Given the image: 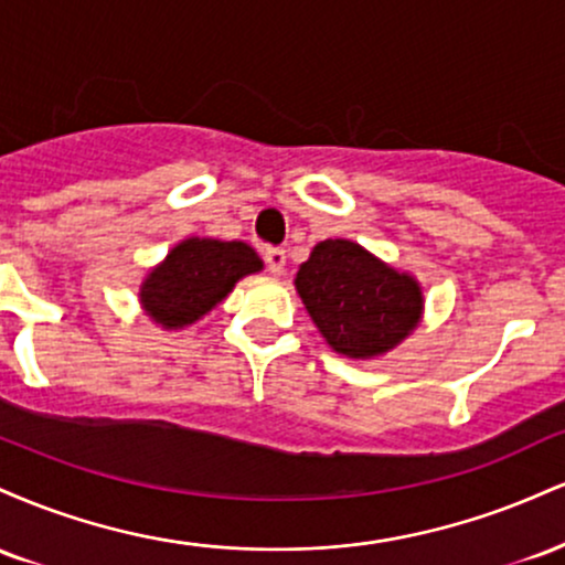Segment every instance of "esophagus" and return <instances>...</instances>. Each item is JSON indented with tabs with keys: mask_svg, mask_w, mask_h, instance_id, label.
I'll return each mask as SVG.
<instances>
[{
	"mask_svg": "<svg viewBox=\"0 0 565 565\" xmlns=\"http://www.w3.org/2000/svg\"><path fill=\"white\" fill-rule=\"evenodd\" d=\"M265 265L274 276H281L287 268V252L284 249H265Z\"/></svg>",
	"mask_w": 565,
	"mask_h": 565,
	"instance_id": "obj_1",
	"label": "esophagus"
}]
</instances>
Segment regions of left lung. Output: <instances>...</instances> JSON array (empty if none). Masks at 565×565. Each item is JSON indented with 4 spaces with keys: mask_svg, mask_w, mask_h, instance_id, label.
<instances>
[{
    "mask_svg": "<svg viewBox=\"0 0 565 565\" xmlns=\"http://www.w3.org/2000/svg\"><path fill=\"white\" fill-rule=\"evenodd\" d=\"M295 289L327 345L355 361L391 353L425 313L423 284L350 238L316 244Z\"/></svg>",
    "mask_w": 565,
    "mask_h": 565,
    "instance_id": "8db88e82",
    "label": "left lung"
}]
</instances>
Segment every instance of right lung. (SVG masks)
<instances>
[{"label": "right lung", "instance_id": "right-lung-1", "mask_svg": "<svg viewBox=\"0 0 565 565\" xmlns=\"http://www.w3.org/2000/svg\"><path fill=\"white\" fill-rule=\"evenodd\" d=\"M260 270V255L249 244L188 236L148 270L138 302L157 327L178 332L215 310L244 276Z\"/></svg>", "mask_w": 565, "mask_h": 565}]
</instances>
